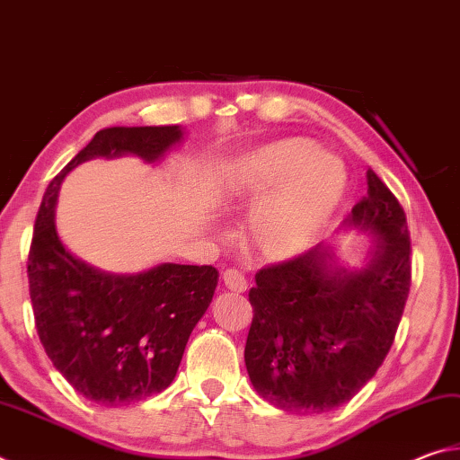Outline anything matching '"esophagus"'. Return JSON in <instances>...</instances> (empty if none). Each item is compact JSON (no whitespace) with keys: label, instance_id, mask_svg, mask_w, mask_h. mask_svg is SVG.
<instances>
[{"label":"esophagus","instance_id":"esophagus-1","mask_svg":"<svg viewBox=\"0 0 460 460\" xmlns=\"http://www.w3.org/2000/svg\"><path fill=\"white\" fill-rule=\"evenodd\" d=\"M223 284H225V288H229L231 292H237V294H243L247 290V279L237 270L225 271Z\"/></svg>","mask_w":460,"mask_h":460}]
</instances>
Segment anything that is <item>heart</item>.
I'll return each mask as SVG.
<instances>
[{
    "instance_id": "obj_1",
    "label": "heart",
    "mask_w": 460,
    "mask_h": 460,
    "mask_svg": "<svg viewBox=\"0 0 460 460\" xmlns=\"http://www.w3.org/2000/svg\"><path fill=\"white\" fill-rule=\"evenodd\" d=\"M345 170L321 147L300 137L252 147L215 178L225 208H253L249 235L261 255L290 260L329 223L345 194Z\"/></svg>"
}]
</instances>
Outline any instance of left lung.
<instances>
[{
	"instance_id": "left-lung-1",
	"label": "left lung",
	"mask_w": 460,
	"mask_h": 460,
	"mask_svg": "<svg viewBox=\"0 0 460 460\" xmlns=\"http://www.w3.org/2000/svg\"><path fill=\"white\" fill-rule=\"evenodd\" d=\"M349 229L367 235L361 268L341 266L337 247L323 241L255 274L245 367L278 410L323 414L342 406L394 342L410 292V233L398 199L373 170L367 197L342 223Z\"/></svg>"
}]
</instances>
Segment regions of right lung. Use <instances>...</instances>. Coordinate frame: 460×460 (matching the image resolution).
Returning a JSON list of instances; mask_svg holds the SVG:
<instances>
[{
    "mask_svg": "<svg viewBox=\"0 0 460 460\" xmlns=\"http://www.w3.org/2000/svg\"><path fill=\"white\" fill-rule=\"evenodd\" d=\"M182 137L181 126L97 131L49 184L36 217L28 279L38 337L62 377L101 406H128L172 384L219 271L170 261L134 274L91 266L68 252L57 231L60 184L95 158L136 155L155 164Z\"/></svg>",
    "mask_w": 460,
    "mask_h": 460,
    "instance_id": "1",
    "label": "right lung"
}]
</instances>
